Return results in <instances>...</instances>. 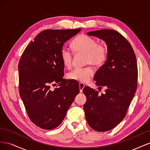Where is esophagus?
Masks as SVG:
<instances>
[{
	"label": "esophagus",
	"instance_id": "obj_1",
	"mask_svg": "<svg viewBox=\"0 0 150 150\" xmlns=\"http://www.w3.org/2000/svg\"><path fill=\"white\" fill-rule=\"evenodd\" d=\"M79 90H80V93H82L83 92V90L84 89V88L85 87V85L83 83H80L79 84Z\"/></svg>",
	"mask_w": 150,
	"mask_h": 150
}]
</instances>
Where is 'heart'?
<instances>
[{
  "mask_svg": "<svg viewBox=\"0 0 150 150\" xmlns=\"http://www.w3.org/2000/svg\"><path fill=\"white\" fill-rule=\"evenodd\" d=\"M71 47L76 53L85 54L86 64L99 66L107 59L108 48L103 43H98L96 40L86 35H79L71 42ZM61 59L63 65L70 67L72 64V53L69 49L63 47L61 51ZM94 69L91 66L75 68L67 74L68 79L86 83L91 78Z\"/></svg>",
  "mask_w": 150,
  "mask_h": 150,
  "instance_id": "b5f03b06",
  "label": "heart"
}]
</instances>
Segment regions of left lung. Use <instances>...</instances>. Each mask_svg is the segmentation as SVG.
I'll list each match as a JSON object with an SVG mask.
<instances>
[{
  "label": "left lung",
  "mask_w": 150,
  "mask_h": 150,
  "mask_svg": "<svg viewBox=\"0 0 150 150\" xmlns=\"http://www.w3.org/2000/svg\"><path fill=\"white\" fill-rule=\"evenodd\" d=\"M103 40L108 47L105 63L95 73L94 79L105 93L85 87L84 104L88 125L98 131L114 128L124 119L137 88V58L129 42L118 32L102 29L87 33Z\"/></svg>",
  "instance_id": "8db88e82"
}]
</instances>
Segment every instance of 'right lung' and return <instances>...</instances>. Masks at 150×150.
I'll list each match as a JSON object with an SVG mask.
<instances>
[{
    "instance_id": "1",
    "label": "right lung",
    "mask_w": 150,
    "mask_h": 150,
    "mask_svg": "<svg viewBox=\"0 0 150 150\" xmlns=\"http://www.w3.org/2000/svg\"><path fill=\"white\" fill-rule=\"evenodd\" d=\"M81 30H43L28 45L20 59V96L30 121L42 129L59 125L79 93L78 83L63 79L61 51ZM56 83L59 87L52 90L50 85Z\"/></svg>"
}]
</instances>
